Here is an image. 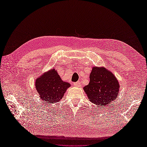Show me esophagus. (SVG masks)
Instances as JSON below:
<instances>
[{
  "label": "esophagus",
  "mask_w": 147,
  "mask_h": 147,
  "mask_svg": "<svg viewBox=\"0 0 147 147\" xmlns=\"http://www.w3.org/2000/svg\"><path fill=\"white\" fill-rule=\"evenodd\" d=\"M73 85L75 86H77V87H80L81 86V84L80 82H75L73 83Z\"/></svg>",
  "instance_id": "esophagus-1"
}]
</instances>
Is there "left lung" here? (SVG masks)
I'll return each mask as SVG.
<instances>
[{
  "label": "left lung",
  "instance_id": "left-lung-1",
  "mask_svg": "<svg viewBox=\"0 0 147 147\" xmlns=\"http://www.w3.org/2000/svg\"><path fill=\"white\" fill-rule=\"evenodd\" d=\"M119 88L117 78L110 71L103 67H93L90 83L83 89L90 101L103 107L116 98Z\"/></svg>",
  "mask_w": 147,
  "mask_h": 147
}]
</instances>
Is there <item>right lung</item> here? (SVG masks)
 <instances>
[{"label": "right lung", "mask_w": 147, "mask_h": 147, "mask_svg": "<svg viewBox=\"0 0 147 147\" xmlns=\"http://www.w3.org/2000/svg\"><path fill=\"white\" fill-rule=\"evenodd\" d=\"M70 86L69 83L61 80L55 69L47 71L35 81V87L40 99L49 104L61 100Z\"/></svg>", "instance_id": "obj_1"}]
</instances>
